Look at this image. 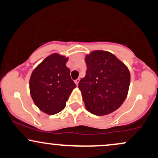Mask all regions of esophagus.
<instances>
[{"label": "esophagus", "mask_w": 158, "mask_h": 158, "mask_svg": "<svg viewBox=\"0 0 158 158\" xmlns=\"http://www.w3.org/2000/svg\"><path fill=\"white\" fill-rule=\"evenodd\" d=\"M79 81H80V79H76V80H75V83H76V85H79Z\"/></svg>", "instance_id": "34e87169"}]
</instances>
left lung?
<instances>
[{
  "instance_id": "obj_1",
  "label": "left lung",
  "mask_w": 158,
  "mask_h": 158,
  "mask_svg": "<svg viewBox=\"0 0 158 158\" xmlns=\"http://www.w3.org/2000/svg\"><path fill=\"white\" fill-rule=\"evenodd\" d=\"M86 75L79 83L85 108L97 116L109 114L122 106L128 95L131 74L115 55L94 50L85 56Z\"/></svg>"
}]
</instances>
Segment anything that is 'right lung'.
<instances>
[{
  "instance_id": "right-lung-1",
  "label": "right lung",
  "mask_w": 158,
  "mask_h": 158,
  "mask_svg": "<svg viewBox=\"0 0 158 158\" xmlns=\"http://www.w3.org/2000/svg\"><path fill=\"white\" fill-rule=\"evenodd\" d=\"M68 57L55 52L34 69L30 79V93L34 103L44 113L53 115L66 106L77 87L66 66Z\"/></svg>"
}]
</instances>
